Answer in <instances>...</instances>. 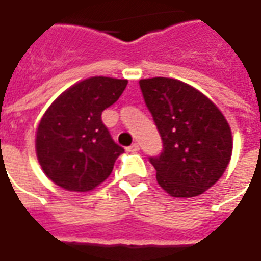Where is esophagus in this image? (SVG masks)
Segmentation results:
<instances>
[{
    "label": "esophagus",
    "mask_w": 261,
    "mask_h": 261,
    "mask_svg": "<svg viewBox=\"0 0 261 261\" xmlns=\"http://www.w3.org/2000/svg\"><path fill=\"white\" fill-rule=\"evenodd\" d=\"M138 151H140V145H138V144H136V142H134V144H133L131 147L127 148V152L134 153V152H138Z\"/></svg>",
    "instance_id": "34e87169"
}]
</instances>
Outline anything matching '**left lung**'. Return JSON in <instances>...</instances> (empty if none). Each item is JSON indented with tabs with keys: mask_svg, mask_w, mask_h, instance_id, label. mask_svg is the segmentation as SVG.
<instances>
[{
	"mask_svg": "<svg viewBox=\"0 0 261 261\" xmlns=\"http://www.w3.org/2000/svg\"><path fill=\"white\" fill-rule=\"evenodd\" d=\"M140 86L164 142L162 153L149 159L158 185L177 198L207 192L232 156L233 137L222 112L202 92L175 78L140 80Z\"/></svg>",
	"mask_w": 261,
	"mask_h": 261,
	"instance_id": "obj_1",
	"label": "left lung"
}]
</instances>
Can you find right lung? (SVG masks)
I'll list each match as a JSON object with an SVG mask.
<instances>
[{
    "label": "right lung",
    "mask_w": 261,
    "mask_h": 261,
    "mask_svg": "<svg viewBox=\"0 0 261 261\" xmlns=\"http://www.w3.org/2000/svg\"><path fill=\"white\" fill-rule=\"evenodd\" d=\"M127 80L91 76L54 99L37 125L35 147L50 180L68 192L95 190L108 179L124 149L112 140L102 112L112 106Z\"/></svg>",
    "instance_id": "obj_1"
}]
</instances>
